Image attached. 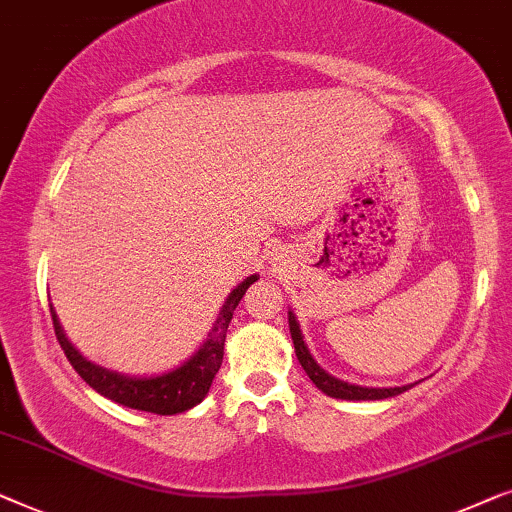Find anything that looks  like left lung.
Here are the masks:
<instances>
[{"label": "left lung", "instance_id": "obj_1", "mask_svg": "<svg viewBox=\"0 0 512 512\" xmlns=\"http://www.w3.org/2000/svg\"><path fill=\"white\" fill-rule=\"evenodd\" d=\"M287 320H290V334H292V343H294V352H297L299 364L304 366V371L308 373V378L313 380V385L327 394V397L334 399H348V401H378V399H390L397 397V394L410 390L413 385H401V387H362V385H352L345 383V380H338L334 376H329L325 369H320L318 362L311 357L308 352L304 336H301L299 322L294 318V313H287Z\"/></svg>", "mask_w": 512, "mask_h": 512}]
</instances>
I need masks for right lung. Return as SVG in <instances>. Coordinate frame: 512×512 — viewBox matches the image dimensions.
<instances>
[{
    "label": "right lung",
    "instance_id": "right-lung-1",
    "mask_svg": "<svg viewBox=\"0 0 512 512\" xmlns=\"http://www.w3.org/2000/svg\"><path fill=\"white\" fill-rule=\"evenodd\" d=\"M255 280L257 273L255 276H248L243 283L234 287L204 345H201L185 364L169 373H162V376L129 378L104 369V366L88 362V359L67 341L53 306H50V315H53L55 336L57 341H60L69 364L74 366L78 376H81L92 390H97L99 394H104V397H109L115 403H122V406L127 408L146 410V413L157 415H176L197 406V403H201V399L206 397L208 390H211L215 373L220 371L222 355H225V338L229 322H232V315L236 311V306H239V301L243 299V294H246V290L255 283Z\"/></svg>",
    "mask_w": 512,
    "mask_h": 512
}]
</instances>
